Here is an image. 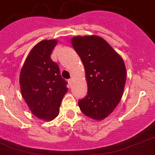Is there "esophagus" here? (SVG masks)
I'll list each match as a JSON object with an SVG mask.
<instances>
[{
  "label": "esophagus",
  "mask_w": 155,
  "mask_h": 155,
  "mask_svg": "<svg viewBox=\"0 0 155 155\" xmlns=\"http://www.w3.org/2000/svg\"><path fill=\"white\" fill-rule=\"evenodd\" d=\"M68 83H69V84H70V86L72 85V83H73V79H70V80L68 81Z\"/></svg>",
  "instance_id": "esophagus-1"
}]
</instances>
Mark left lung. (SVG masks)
<instances>
[{
    "instance_id": "1",
    "label": "left lung",
    "mask_w": 155,
    "mask_h": 155,
    "mask_svg": "<svg viewBox=\"0 0 155 155\" xmlns=\"http://www.w3.org/2000/svg\"><path fill=\"white\" fill-rule=\"evenodd\" d=\"M71 44L83 62L87 95L79 101L83 114L95 120L110 114L120 103L126 81L123 59L98 35L74 36Z\"/></svg>"
}]
</instances>
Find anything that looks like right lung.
Returning a JSON list of instances; mask_svg holds the SVG:
<instances>
[{"instance_id": "1", "label": "right lung", "mask_w": 155, "mask_h": 155, "mask_svg": "<svg viewBox=\"0 0 155 155\" xmlns=\"http://www.w3.org/2000/svg\"><path fill=\"white\" fill-rule=\"evenodd\" d=\"M56 40H44L32 48L20 73L22 97L30 110L41 120L51 121L60 113L61 101L66 94L67 82L51 54Z\"/></svg>"}]
</instances>
